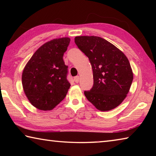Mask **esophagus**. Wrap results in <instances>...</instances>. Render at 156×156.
I'll return each instance as SVG.
<instances>
[{"label": "esophagus", "mask_w": 156, "mask_h": 156, "mask_svg": "<svg viewBox=\"0 0 156 156\" xmlns=\"http://www.w3.org/2000/svg\"><path fill=\"white\" fill-rule=\"evenodd\" d=\"M73 80H74V81L76 83H78L79 82V76H76V77H74V79H73Z\"/></svg>", "instance_id": "obj_1"}]
</instances>
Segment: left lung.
<instances>
[{
  "label": "left lung",
  "instance_id": "obj_1",
  "mask_svg": "<svg viewBox=\"0 0 156 156\" xmlns=\"http://www.w3.org/2000/svg\"><path fill=\"white\" fill-rule=\"evenodd\" d=\"M75 43L89 58L94 86L84 91L87 100L101 112L122 103L130 89L133 73L125 54L105 39L94 36H76Z\"/></svg>",
  "mask_w": 156,
  "mask_h": 156
}]
</instances>
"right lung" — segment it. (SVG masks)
<instances>
[{"label":"right lung","instance_id":"obj_1","mask_svg":"<svg viewBox=\"0 0 156 156\" xmlns=\"http://www.w3.org/2000/svg\"><path fill=\"white\" fill-rule=\"evenodd\" d=\"M70 38L53 39L41 46L25 66L22 73L24 93L36 109L51 111L67 95L71 84L63 55Z\"/></svg>","mask_w":156,"mask_h":156}]
</instances>
